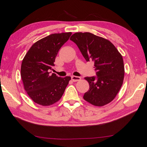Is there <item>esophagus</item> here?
I'll list each match as a JSON object with an SVG mask.
<instances>
[{
  "mask_svg": "<svg viewBox=\"0 0 147 147\" xmlns=\"http://www.w3.org/2000/svg\"><path fill=\"white\" fill-rule=\"evenodd\" d=\"M71 80H73V82H78L80 81L81 80V78L79 76H71Z\"/></svg>",
  "mask_w": 147,
  "mask_h": 147,
  "instance_id": "1",
  "label": "esophagus"
}]
</instances>
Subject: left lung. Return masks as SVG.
Instances as JSON below:
<instances>
[{
    "label": "left lung",
    "mask_w": 147,
    "mask_h": 147,
    "mask_svg": "<svg viewBox=\"0 0 147 147\" xmlns=\"http://www.w3.org/2000/svg\"><path fill=\"white\" fill-rule=\"evenodd\" d=\"M70 40L76 43L86 61H94L96 71V76L85 78L89 90L83 99L96 106L110 103L119 92L124 78L121 54L108 39L90 32H76Z\"/></svg>",
    "instance_id": "obj_1"
}]
</instances>
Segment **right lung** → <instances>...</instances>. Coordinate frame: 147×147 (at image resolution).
<instances>
[{"instance_id":"add662e5","label":"right lung","mask_w":147,"mask_h":147,"mask_svg":"<svg viewBox=\"0 0 147 147\" xmlns=\"http://www.w3.org/2000/svg\"><path fill=\"white\" fill-rule=\"evenodd\" d=\"M71 32L52 34L32 46L22 60L21 77L24 88L34 102L50 106L58 101L71 80L50 74L60 48Z\"/></svg>"}]
</instances>
